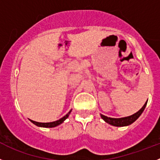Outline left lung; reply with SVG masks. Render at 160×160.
Listing matches in <instances>:
<instances>
[{
    "label": "left lung",
    "instance_id": "8db88e82",
    "mask_svg": "<svg viewBox=\"0 0 160 160\" xmlns=\"http://www.w3.org/2000/svg\"><path fill=\"white\" fill-rule=\"evenodd\" d=\"M147 102L148 101L145 102V104L143 106L142 108L139 110L138 112L135 113V114H132V115L129 116V117L121 118H108L107 117V116L101 114V118H102L107 123H109L110 125H114V126H126V125H130L132 122H135V121L141 116V114H142L144 108H145L146 105H147Z\"/></svg>",
    "mask_w": 160,
    "mask_h": 160
}]
</instances>
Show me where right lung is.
Here are the masks:
<instances>
[{
	"mask_svg": "<svg viewBox=\"0 0 160 160\" xmlns=\"http://www.w3.org/2000/svg\"><path fill=\"white\" fill-rule=\"evenodd\" d=\"M70 112H71V110L68 112L66 115L64 116L63 118H62L59 119V120L55 121V122H46V123H42V122H35V121H32V120H30V121H31L32 123L35 124V125H38V126H40V127H45V128L55 127V126H57V125H60V124H62V122H63L64 121H65V119H66L68 117V115H69V114H70Z\"/></svg>",
	"mask_w": 160,
	"mask_h": 160,
	"instance_id": "1",
	"label": "right lung"
}]
</instances>
